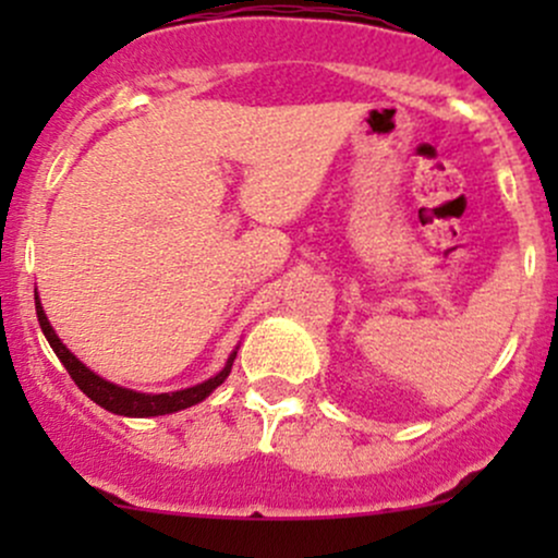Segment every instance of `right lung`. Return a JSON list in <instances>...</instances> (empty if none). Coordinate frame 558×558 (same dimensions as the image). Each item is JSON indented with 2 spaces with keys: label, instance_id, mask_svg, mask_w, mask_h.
Masks as SVG:
<instances>
[{
  "label": "right lung",
  "instance_id": "right-lung-1",
  "mask_svg": "<svg viewBox=\"0 0 558 558\" xmlns=\"http://www.w3.org/2000/svg\"><path fill=\"white\" fill-rule=\"evenodd\" d=\"M36 315H38V325H41L44 336H47V341L54 349V354L60 356V362L65 364L68 375L73 377L75 386H78L94 403L105 407L107 412L123 414V417H157V414L181 412V409L194 407V403L207 399V396L213 393L217 386H222V380L228 377L230 367H233V360H235V351H233L228 364L222 367V373L209 377V380L198 383V386H194V388L175 390V393H136V390L120 388V386H114V383H107L105 377L94 375L86 364H81L73 354H70V351L65 349V343L57 338V332L52 330V325H49L47 315H44L38 293H36Z\"/></svg>",
  "mask_w": 558,
  "mask_h": 558
}]
</instances>
